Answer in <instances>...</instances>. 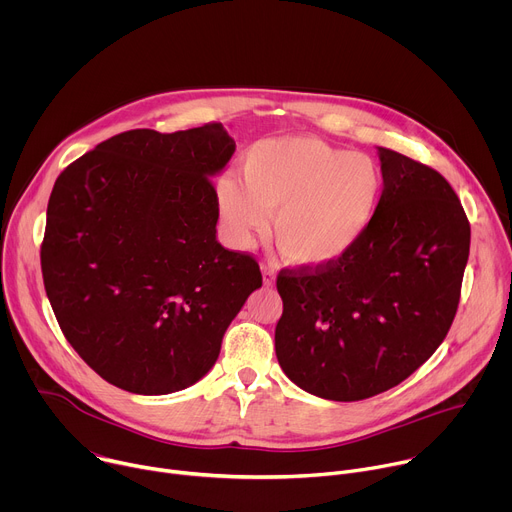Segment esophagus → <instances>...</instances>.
<instances>
[{"instance_id": "esophagus-1", "label": "esophagus", "mask_w": 512, "mask_h": 512, "mask_svg": "<svg viewBox=\"0 0 512 512\" xmlns=\"http://www.w3.org/2000/svg\"><path fill=\"white\" fill-rule=\"evenodd\" d=\"M261 275H263L265 285H273L275 277H277V271H275V267H271L267 263H261Z\"/></svg>"}]
</instances>
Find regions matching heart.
<instances>
[{
    "label": "heart",
    "instance_id": "b5f03b06",
    "mask_svg": "<svg viewBox=\"0 0 512 512\" xmlns=\"http://www.w3.org/2000/svg\"><path fill=\"white\" fill-rule=\"evenodd\" d=\"M241 174L243 180L227 174L214 186L227 241L251 247L273 214L277 247L302 269L342 261L369 231L383 192V172L371 156L308 135L255 141Z\"/></svg>",
    "mask_w": 512,
    "mask_h": 512
}]
</instances>
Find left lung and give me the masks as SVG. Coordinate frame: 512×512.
I'll use <instances>...</instances> for the list:
<instances>
[{"mask_svg": "<svg viewBox=\"0 0 512 512\" xmlns=\"http://www.w3.org/2000/svg\"><path fill=\"white\" fill-rule=\"evenodd\" d=\"M383 194L338 263L279 273V367L300 389L360 401L405 381L454 322L470 253L466 212L435 170L377 148Z\"/></svg>", "mask_w": 512, "mask_h": 512, "instance_id": "1", "label": "left lung"}]
</instances>
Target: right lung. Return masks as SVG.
Returning <instances> with one entry per match:
<instances>
[{
	"mask_svg": "<svg viewBox=\"0 0 512 512\" xmlns=\"http://www.w3.org/2000/svg\"><path fill=\"white\" fill-rule=\"evenodd\" d=\"M235 148L221 123L133 129L56 178L40 253L46 296L107 383L135 395L198 383L261 287L257 261L216 241L210 178Z\"/></svg>",
	"mask_w": 512,
	"mask_h": 512,
	"instance_id": "right-lung-1",
	"label": "right lung"
}]
</instances>
